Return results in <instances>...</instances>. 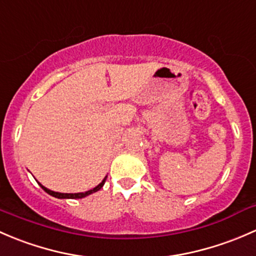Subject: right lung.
<instances>
[{
  "label": "right lung",
  "instance_id": "obj_1",
  "mask_svg": "<svg viewBox=\"0 0 256 256\" xmlns=\"http://www.w3.org/2000/svg\"><path fill=\"white\" fill-rule=\"evenodd\" d=\"M106 178H107V176L104 178V180H102V182L100 184V185H97L94 188L90 190V191H86V192H81V194H60V192H54V191H52V190L46 188V187H44L42 184H39V185L42 186V188H43L46 194H52V197H56V198H82V197L88 196V194H94V192L101 190L102 186H104V182H106Z\"/></svg>",
  "mask_w": 256,
  "mask_h": 256
}]
</instances>
